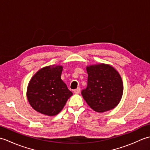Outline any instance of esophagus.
I'll return each mask as SVG.
<instances>
[{
    "mask_svg": "<svg viewBox=\"0 0 150 150\" xmlns=\"http://www.w3.org/2000/svg\"><path fill=\"white\" fill-rule=\"evenodd\" d=\"M80 91H81V88H77V89H75V90H74V93L75 94H78V93H80Z\"/></svg>",
    "mask_w": 150,
    "mask_h": 150,
    "instance_id": "esophagus-1",
    "label": "esophagus"
}]
</instances>
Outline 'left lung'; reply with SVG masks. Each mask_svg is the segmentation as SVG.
Wrapping results in <instances>:
<instances>
[{
	"mask_svg": "<svg viewBox=\"0 0 150 150\" xmlns=\"http://www.w3.org/2000/svg\"><path fill=\"white\" fill-rule=\"evenodd\" d=\"M88 85L81 93L94 111L104 112L116 107L123 93L119 73L112 66L104 64L88 66Z\"/></svg>",
	"mask_w": 150,
	"mask_h": 150,
	"instance_id": "left-lung-1",
	"label": "left lung"
}]
</instances>
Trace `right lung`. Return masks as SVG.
<instances>
[{
  "instance_id": "1",
  "label": "right lung",
  "mask_w": 150,
  "mask_h": 150,
  "mask_svg": "<svg viewBox=\"0 0 150 150\" xmlns=\"http://www.w3.org/2000/svg\"><path fill=\"white\" fill-rule=\"evenodd\" d=\"M62 66H46L31 78L27 90L28 101L33 109L46 115L58 114L73 95L61 79Z\"/></svg>"
}]
</instances>
